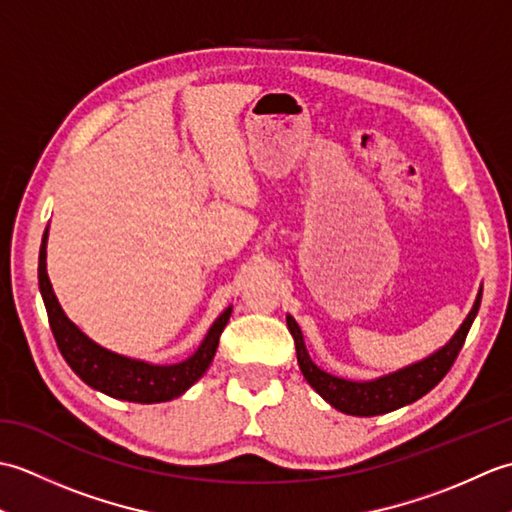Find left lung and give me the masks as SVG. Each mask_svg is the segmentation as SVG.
I'll list each match as a JSON object with an SVG mask.
<instances>
[{"label": "left lung", "mask_w": 512, "mask_h": 512, "mask_svg": "<svg viewBox=\"0 0 512 512\" xmlns=\"http://www.w3.org/2000/svg\"><path fill=\"white\" fill-rule=\"evenodd\" d=\"M480 301L482 288L477 292L471 312L466 314V319L462 321L458 332L451 336V341L447 345H442L440 350L429 354L427 358H422L418 363H411L407 367L396 369V372L372 380L341 378L317 367L306 350V341H303L299 323L292 319L290 314L286 317V323L292 339H295L297 363L301 374L325 402H330L334 409L347 413V416H380V413H389L405 405H411V402H416L424 394H429V391L447 376L453 361L462 350L466 334H469L471 325L477 317Z\"/></svg>", "instance_id": "obj_1"}]
</instances>
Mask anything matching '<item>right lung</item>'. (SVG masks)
Segmentation results:
<instances>
[{"instance_id":"obj_1","label":"right lung","mask_w":512,"mask_h":512,"mask_svg":"<svg viewBox=\"0 0 512 512\" xmlns=\"http://www.w3.org/2000/svg\"><path fill=\"white\" fill-rule=\"evenodd\" d=\"M46 248H48V228L41 239L39 250V290L43 297V306L48 312L50 330L54 341L59 345L65 363L72 367V372L79 376L85 385L96 391L129 402H143V405H154V402H167L182 396L193 383L204 376L206 369L213 363V356L220 343V334L231 319L233 306H228L220 317L206 332L202 343L198 345L189 358L180 363L158 365L147 363L140 358H129L116 354L107 347L92 341L88 334L81 332L76 325L65 317L61 303L54 295L48 268H46Z\"/></svg>"}]
</instances>
